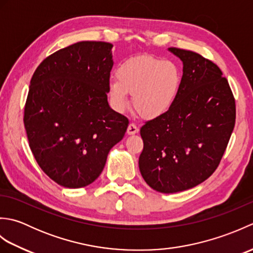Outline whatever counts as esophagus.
<instances>
[{
	"instance_id": "obj_1",
	"label": "esophagus",
	"mask_w": 253,
	"mask_h": 253,
	"mask_svg": "<svg viewBox=\"0 0 253 253\" xmlns=\"http://www.w3.org/2000/svg\"><path fill=\"white\" fill-rule=\"evenodd\" d=\"M138 131H139V128L136 124H133V123L129 124V126H128V128H127L128 135H135V133H137Z\"/></svg>"
}]
</instances>
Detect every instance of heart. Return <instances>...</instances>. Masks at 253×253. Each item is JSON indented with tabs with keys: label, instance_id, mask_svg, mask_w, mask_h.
<instances>
[{
	"label": "heart",
	"instance_id": "b5f03b06",
	"mask_svg": "<svg viewBox=\"0 0 253 253\" xmlns=\"http://www.w3.org/2000/svg\"><path fill=\"white\" fill-rule=\"evenodd\" d=\"M181 74L174 62L154 56L128 58L116 69V79L109 84L113 109L125 112L132 94V104L143 117L164 115L176 101Z\"/></svg>",
	"mask_w": 253,
	"mask_h": 253
}]
</instances>
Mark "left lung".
<instances>
[{
    "mask_svg": "<svg viewBox=\"0 0 253 253\" xmlns=\"http://www.w3.org/2000/svg\"><path fill=\"white\" fill-rule=\"evenodd\" d=\"M182 62L178 95L164 115L146 122L139 169L159 192L201 184L221 162L234 130L235 98L216 64L196 52L169 47Z\"/></svg>",
    "mask_w": 253,
    "mask_h": 253,
    "instance_id": "obj_1",
    "label": "left lung"
}]
</instances>
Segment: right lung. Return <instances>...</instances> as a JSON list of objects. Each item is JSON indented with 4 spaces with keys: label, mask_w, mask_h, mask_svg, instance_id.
Masks as SVG:
<instances>
[{
    "label": "right lung",
    "mask_w": 253,
    "mask_h": 253,
    "mask_svg": "<svg viewBox=\"0 0 253 253\" xmlns=\"http://www.w3.org/2000/svg\"><path fill=\"white\" fill-rule=\"evenodd\" d=\"M112 47L77 42L44 58L30 80L24 113L29 147L41 169L63 187L98 178L129 124L107 102Z\"/></svg>",
    "instance_id": "1"
}]
</instances>
